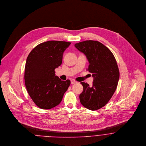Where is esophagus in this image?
<instances>
[{
	"mask_svg": "<svg viewBox=\"0 0 146 146\" xmlns=\"http://www.w3.org/2000/svg\"><path fill=\"white\" fill-rule=\"evenodd\" d=\"M77 83V82L75 81V80H74V79H72V80H71V84H75V83Z\"/></svg>",
	"mask_w": 146,
	"mask_h": 146,
	"instance_id": "34e87169",
	"label": "esophagus"
}]
</instances>
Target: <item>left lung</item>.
Wrapping results in <instances>:
<instances>
[{
    "instance_id": "obj_1",
    "label": "left lung",
    "mask_w": 146,
    "mask_h": 146,
    "mask_svg": "<svg viewBox=\"0 0 146 146\" xmlns=\"http://www.w3.org/2000/svg\"><path fill=\"white\" fill-rule=\"evenodd\" d=\"M89 62L88 70L94 78L93 85L82 82L83 91L80 101L85 108L95 110L104 106L113 95L118 84L119 72L111 51L97 41H85L75 44Z\"/></svg>"
}]
</instances>
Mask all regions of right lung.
I'll return each instance as SVG.
<instances>
[{"label": "right lung", "mask_w": 146, "mask_h": 146, "mask_svg": "<svg viewBox=\"0 0 146 146\" xmlns=\"http://www.w3.org/2000/svg\"><path fill=\"white\" fill-rule=\"evenodd\" d=\"M70 42L49 41L36 46L28 55L24 79L27 91L35 103L42 109L59 105L70 85V80H61L55 69L62 62L63 54Z\"/></svg>", "instance_id": "obj_1"}]
</instances>
